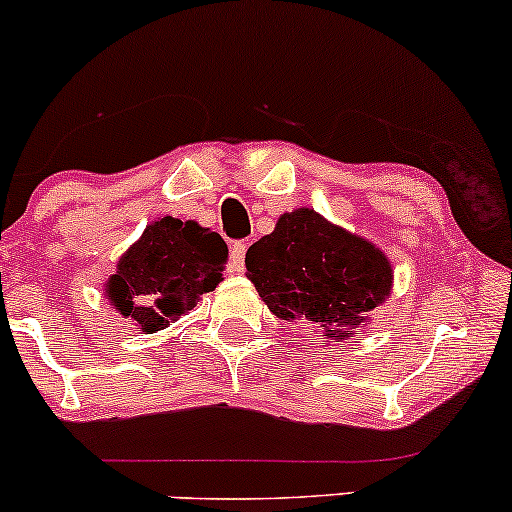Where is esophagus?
I'll use <instances>...</instances> for the list:
<instances>
[{
	"instance_id": "esophagus-1",
	"label": "esophagus",
	"mask_w": 512,
	"mask_h": 512,
	"mask_svg": "<svg viewBox=\"0 0 512 512\" xmlns=\"http://www.w3.org/2000/svg\"><path fill=\"white\" fill-rule=\"evenodd\" d=\"M245 252H248V245L245 243H233L231 248V264H228V269L231 272L240 274L245 269Z\"/></svg>"
}]
</instances>
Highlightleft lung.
Masks as SVG:
<instances>
[{
	"instance_id": "left-lung-1",
	"label": "left lung",
	"mask_w": 512,
	"mask_h": 512,
	"mask_svg": "<svg viewBox=\"0 0 512 512\" xmlns=\"http://www.w3.org/2000/svg\"><path fill=\"white\" fill-rule=\"evenodd\" d=\"M245 267L276 317L339 342L366 330L395 281L378 245L308 207L281 214L245 252Z\"/></svg>"
}]
</instances>
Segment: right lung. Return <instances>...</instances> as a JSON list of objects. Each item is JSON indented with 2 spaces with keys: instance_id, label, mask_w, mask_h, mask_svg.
Returning a JSON list of instances; mask_svg holds the SVG:
<instances>
[{
  "instance_id": "right-lung-1",
  "label": "right lung",
  "mask_w": 512,
  "mask_h": 512,
  "mask_svg": "<svg viewBox=\"0 0 512 512\" xmlns=\"http://www.w3.org/2000/svg\"><path fill=\"white\" fill-rule=\"evenodd\" d=\"M226 262L228 248L219 233L163 216L122 252L103 293L139 332L154 334L214 291Z\"/></svg>"
}]
</instances>
